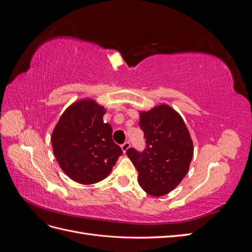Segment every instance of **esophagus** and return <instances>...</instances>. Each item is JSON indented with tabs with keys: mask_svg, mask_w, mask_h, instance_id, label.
<instances>
[{
	"mask_svg": "<svg viewBox=\"0 0 252 252\" xmlns=\"http://www.w3.org/2000/svg\"><path fill=\"white\" fill-rule=\"evenodd\" d=\"M121 147H122V150H123V152L125 154V152L128 150V148L130 147V143H129V142H124L123 144L121 145Z\"/></svg>",
	"mask_w": 252,
	"mask_h": 252,
	"instance_id": "obj_1",
	"label": "esophagus"
}]
</instances>
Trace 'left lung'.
Segmentation results:
<instances>
[{"instance_id":"8db88e82","label":"left lung","mask_w":252,"mask_h":252,"mask_svg":"<svg viewBox=\"0 0 252 252\" xmlns=\"http://www.w3.org/2000/svg\"><path fill=\"white\" fill-rule=\"evenodd\" d=\"M140 128L145 148H129L126 154L139 172V184L148 194L162 196L177 187L188 172L193 145L178 112L159 105L141 112Z\"/></svg>"}]
</instances>
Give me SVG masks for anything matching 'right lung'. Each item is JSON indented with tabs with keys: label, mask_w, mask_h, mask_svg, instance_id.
<instances>
[{
	"label": "right lung",
	"mask_w": 252,
	"mask_h": 252,
	"mask_svg": "<svg viewBox=\"0 0 252 252\" xmlns=\"http://www.w3.org/2000/svg\"><path fill=\"white\" fill-rule=\"evenodd\" d=\"M106 110L93 100L72 104L53 129L51 143L62 170L81 184H94L110 173L121 147L112 140L110 124L104 123Z\"/></svg>",
	"instance_id": "1"
}]
</instances>
